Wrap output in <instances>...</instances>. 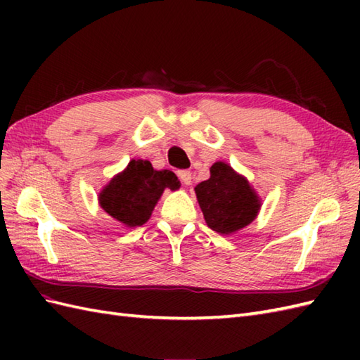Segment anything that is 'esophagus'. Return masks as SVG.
Wrapping results in <instances>:
<instances>
[{"label": "esophagus", "mask_w": 360, "mask_h": 360, "mask_svg": "<svg viewBox=\"0 0 360 360\" xmlns=\"http://www.w3.org/2000/svg\"><path fill=\"white\" fill-rule=\"evenodd\" d=\"M178 176H179V181H181L184 186H188L190 182H192V173H190L188 170H179V172H178Z\"/></svg>", "instance_id": "obj_1"}]
</instances>
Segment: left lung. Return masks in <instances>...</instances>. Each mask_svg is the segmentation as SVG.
Masks as SVG:
<instances>
[{"label": "left lung", "mask_w": 360, "mask_h": 360, "mask_svg": "<svg viewBox=\"0 0 360 360\" xmlns=\"http://www.w3.org/2000/svg\"><path fill=\"white\" fill-rule=\"evenodd\" d=\"M205 223L218 233H232L254 221L259 209L258 196L248 181L232 167L215 162L210 178L195 187Z\"/></svg>", "instance_id": "8db88e82"}]
</instances>
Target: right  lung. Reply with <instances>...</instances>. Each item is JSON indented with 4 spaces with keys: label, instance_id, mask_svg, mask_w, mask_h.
<instances>
[{
    "label": "right lung",
    "instance_id": "right-lung-1",
    "mask_svg": "<svg viewBox=\"0 0 360 360\" xmlns=\"http://www.w3.org/2000/svg\"><path fill=\"white\" fill-rule=\"evenodd\" d=\"M179 181L170 170L158 172L148 160L133 159L98 196L102 209L128 227L147 223L165 188L176 190Z\"/></svg>",
    "mask_w": 360,
    "mask_h": 360
}]
</instances>
